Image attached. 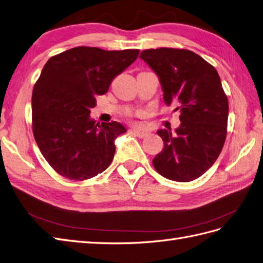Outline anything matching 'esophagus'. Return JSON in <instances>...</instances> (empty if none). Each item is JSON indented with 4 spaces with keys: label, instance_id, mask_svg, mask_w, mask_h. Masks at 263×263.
<instances>
[{
    "label": "esophagus",
    "instance_id": "esophagus-1",
    "mask_svg": "<svg viewBox=\"0 0 263 263\" xmlns=\"http://www.w3.org/2000/svg\"><path fill=\"white\" fill-rule=\"evenodd\" d=\"M129 132H130V134H134V135H136L138 137H144L147 134L145 130L139 129V128H132Z\"/></svg>",
    "mask_w": 263,
    "mask_h": 263
}]
</instances>
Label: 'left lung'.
Here are the masks:
<instances>
[{
    "instance_id": "obj_1",
    "label": "left lung",
    "mask_w": 263,
    "mask_h": 263,
    "mask_svg": "<svg viewBox=\"0 0 263 263\" xmlns=\"http://www.w3.org/2000/svg\"><path fill=\"white\" fill-rule=\"evenodd\" d=\"M139 58L157 74L165 104L176 102L181 110L175 134L170 127L157 130L164 148L154 167L171 181H193L214 164L226 142L229 102L220 76L190 50L148 49Z\"/></svg>"
}]
</instances>
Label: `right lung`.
Masks as SVG:
<instances>
[{
	"label": "right lung",
	"mask_w": 263,
	"mask_h": 263,
	"mask_svg": "<svg viewBox=\"0 0 263 263\" xmlns=\"http://www.w3.org/2000/svg\"><path fill=\"white\" fill-rule=\"evenodd\" d=\"M138 53L77 47L44 65L32 92V129L43 157L63 177L88 180L112 162L115 139L127 129L117 121L96 123L90 110Z\"/></svg>",
	"instance_id": "obj_1"
}]
</instances>
